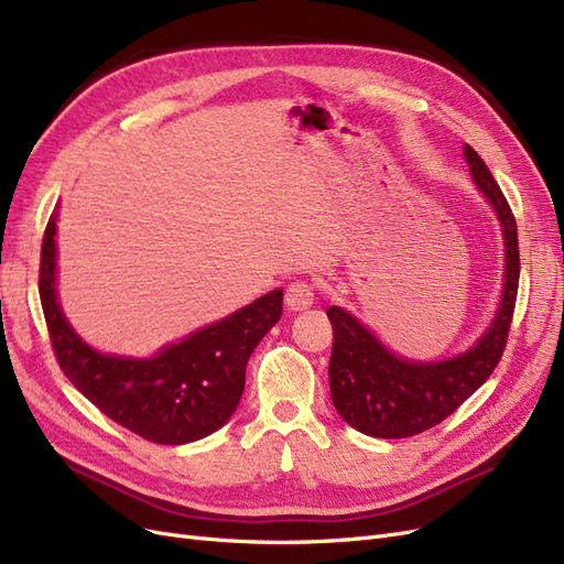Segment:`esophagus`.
Instances as JSON below:
<instances>
[{
    "instance_id": "obj_1",
    "label": "esophagus",
    "mask_w": 564,
    "mask_h": 564,
    "mask_svg": "<svg viewBox=\"0 0 564 564\" xmlns=\"http://www.w3.org/2000/svg\"><path fill=\"white\" fill-rule=\"evenodd\" d=\"M316 290L308 281H293L285 288V304L290 312H304L314 304Z\"/></svg>"
}]
</instances>
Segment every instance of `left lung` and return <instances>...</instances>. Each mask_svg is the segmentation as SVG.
Instances as JSON below:
<instances>
[{
  "mask_svg": "<svg viewBox=\"0 0 564 564\" xmlns=\"http://www.w3.org/2000/svg\"><path fill=\"white\" fill-rule=\"evenodd\" d=\"M464 154L476 185L499 215L506 239L501 306L476 347L441 362L403 360L381 347V341L344 308H328L335 335L328 370L333 403L344 422L375 438H408L447 420L470 393L485 384L506 349L520 281L518 225L480 154L470 144H466Z\"/></svg>",
  "mask_w": 564,
  "mask_h": 564,
  "instance_id": "8db88e82",
  "label": "left lung"
}]
</instances>
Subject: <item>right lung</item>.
Segmentation results:
<instances>
[{"label":"right lung","mask_w":564,"mask_h":564,"mask_svg":"<svg viewBox=\"0 0 564 564\" xmlns=\"http://www.w3.org/2000/svg\"><path fill=\"white\" fill-rule=\"evenodd\" d=\"M56 217L40 260V297L51 347L65 377L102 414L144 441L183 445L220 429L241 401L252 349L283 314V293L213 323L154 358L98 354L69 328L56 300Z\"/></svg>","instance_id":"add662e5"}]
</instances>
